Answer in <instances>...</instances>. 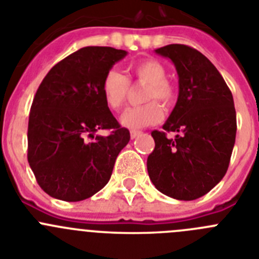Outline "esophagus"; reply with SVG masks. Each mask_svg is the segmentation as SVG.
<instances>
[{
  "mask_svg": "<svg viewBox=\"0 0 259 259\" xmlns=\"http://www.w3.org/2000/svg\"><path fill=\"white\" fill-rule=\"evenodd\" d=\"M130 134H131L132 139H135V137H137V136H139V135L141 134V131H137V130H132V131L130 132Z\"/></svg>",
  "mask_w": 259,
  "mask_h": 259,
  "instance_id": "esophagus-1",
  "label": "esophagus"
}]
</instances>
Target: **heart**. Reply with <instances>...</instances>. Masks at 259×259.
I'll return each mask as SVG.
<instances>
[{
    "label": "heart",
    "instance_id": "b5f03b06",
    "mask_svg": "<svg viewBox=\"0 0 259 259\" xmlns=\"http://www.w3.org/2000/svg\"><path fill=\"white\" fill-rule=\"evenodd\" d=\"M130 70L139 81L148 84L144 95L146 104L128 107L120 115V123L131 130H140L158 123L162 119V109L158 100L164 106L174 104L175 89L167 81V71L162 63L154 59H143L130 65ZM130 91V79L116 68H110L105 74L101 92L105 104L111 110H119L124 104Z\"/></svg>",
    "mask_w": 259,
    "mask_h": 259
}]
</instances>
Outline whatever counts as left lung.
Wrapping results in <instances>:
<instances>
[{"instance_id": "obj_1", "label": "left lung", "mask_w": 259, "mask_h": 259, "mask_svg": "<svg viewBox=\"0 0 259 259\" xmlns=\"http://www.w3.org/2000/svg\"><path fill=\"white\" fill-rule=\"evenodd\" d=\"M170 58L179 76V97L163 124L153 131L148 174L168 197L192 201L211 191L226 175L236 139L233 97L219 71L202 53L182 44L155 50ZM166 132L177 136L168 139Z\"/></svg>"}]
</instances>
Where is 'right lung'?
Here are the masks:
<instances>
[{"instance_id": "1", "label": "right lung", "mask_w": 259, "mask_h": 259, "mask_svg": "<svg viewBox=\"0 0 259 259\" xmlns=\"http://www.w3.org/2000/svg\"><path fill=\"white\" fill-rule=\"evenodd\" d=\"M127 56L110 47H85L53 66L41 81L28 120V163L41 189L76 202L101 191L119 152L130 141L105 104V74ZM110 129L109 137L95 132Z\"/></svg>"}]
</instances>
